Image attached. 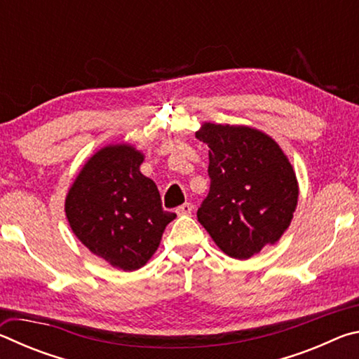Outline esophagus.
I'll return each instance as SVG.
<instances>
[{"mask_svg":"<svg viewBox=\"0 0 359 359\" xmlns=\"http://www.w3.org/2000/svg\"><path fill=\"white\" fill-rule=\"evenodd\" d=\"M191 210H193V205L190 203L182 204V205H179L177 209H175V212H177V215H190Z\"/></svg>","mask_w":359,"mask_h":359,"instance_id":"obj_1","label":"esophagus"}]
</instances>
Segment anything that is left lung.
Here are the masks:
<instances>
[{
	"label": "left lung",
	"mask_w": 359,
	"mask_h": 359,
	"mask_svg": "<svg viewBox=\"0 0 359 359\" xmlns=\"http://www.w3.org/2000/svg\"><path fill=\"white\" fill-rule=\"evenodd\" d=\"M196 137L210 149V190L198 209V222L231 258L248 259L276 244L290 226L299 196L280 145L242 125L204 123Z\"/></svg>",
	"instance_id": "1"
}]
</instances>
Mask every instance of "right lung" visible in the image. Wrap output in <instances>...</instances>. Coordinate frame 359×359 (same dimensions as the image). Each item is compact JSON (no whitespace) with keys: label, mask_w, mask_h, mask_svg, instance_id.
Returning <instances> with one entry per match:
<instances>
[{"label":"right lung","mask_w":359,"mask_h":359,"mask_svg":"<svg viewBox=\"0 0 359 359\" xmlns=\"http://www.w3.org/2000/svg\"><path fill=\"white\" fill-rule=\"evenodd\" d=\"M142 161L144 155L130 144L102 147L85 163L65 201L77 239L123 271L147 263L175 218L163 210L155 182L139 171Z\"/></svg>","instance_id":"obj_1"}]
</instances>
